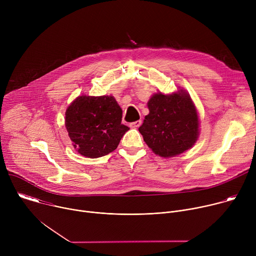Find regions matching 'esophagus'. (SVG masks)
I'll return each instance as SVG.
<instances>
[{"label":"esophagus","instance_id":"1","mask_svg":"<svg viewBox=\"0 0 256 256\" xmlns=\"http://www.w3.org/2000/svg\"><path fill=\"white\" fill-rule=\"evenodd\" d=\"M140 124H142V120H136V122H130V126L132 128H138Z\"/></svg>","mask_w":256,"mask_h":256}]
</instances>
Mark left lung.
Masks as SVG:
<instances>
[{"instance_id":"8db88e82","label":"left lung","mask_w":256,"mask_h":256,"mask_svg":"<svg viewBox=\"0 0 256 256\" xmlns=\"http://www.w3.org/2000/svg\"><path fill=\"white\" fill-rule=\"evenodd\" d=\"M148 108L150 112L138 132L156 155L174 157L192 147L200 134V124L196 108L186 91L156 93L148 101Z\"/></svg>"}]
</instances>
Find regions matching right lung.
<instances>
[{"instance_id":"right-lung-1","label":"right lung","mask_w":256,"mask_h":256,"mask_svg":"<svg viewBox=\"0 0 256 256\" xmlns=\"http://www.w3.org/2000/svg\"><path fill=\"white\" fill-rule=\"evenodd\" d=\"M122 110L114 96L82 95L66 110L64 124L82 156L99 158L114 151L130 130L122 124Z\"/></svg>"}]
</instances>
